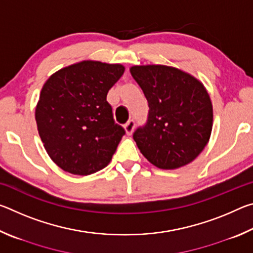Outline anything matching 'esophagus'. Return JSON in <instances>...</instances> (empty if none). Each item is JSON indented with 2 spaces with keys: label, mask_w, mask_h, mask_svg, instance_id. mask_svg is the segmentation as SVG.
Instances as JSON below:
<instances>
[{
  "label": "esophagus",
  "mask_w": 253,
  "mask_h": 253,
  "mask_svg": "<svg viewBox=\"0 0 253 253\" xmlns=\"http://www.w3.org/2000/svg\"><path fill=\"white\" fill-rule=\"evenodd\" d=\"M124 127H125L126 134H127V135H131L132 131H134V128H135V122L131 119V121L128 122Z\"/></svg>",
  "instance_id": "1"
}]
</instances>
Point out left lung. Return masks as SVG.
I'll use <instances>...</instances> for the list:
<instances>
[{
	"label": "left lung",
	"instance_id": "1",
	"mask_svg": "<svg viewBox=\"0 0 253 253\" xmlns=\"http://www.w3.org/2000/svg\"><path fill=\"white\" fill-rule=\"evenodd\" d=\"M130 74L149 107L146 125L132 135L140 153L162 169L195 160L209 143L213 125L212 102L203 84L163 65L134 66Z\"/></svg>",
	"mask_w": 253,
	"mask_h": 253
}]
</instances>
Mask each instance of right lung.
Returning a JSON list of instances; mask_svg holds the SVG:
<instances>
[{"label":"right lung","mask_w":253,"mask_h":253,"mask_svg":"<svg viewBox=\"0 0 253 253\" xmlns=\"http://www.w3.org/2000/svg\"><path fill=\"white\" fill-rule=\"evenodd\" d=\"M124 71L119 63L84 60L45 81L36 122L46 153L61 169L90 175L110 163L125 129L115 123L107 93Z\"/></svg>","instance_id":"1"}]
</instances>
